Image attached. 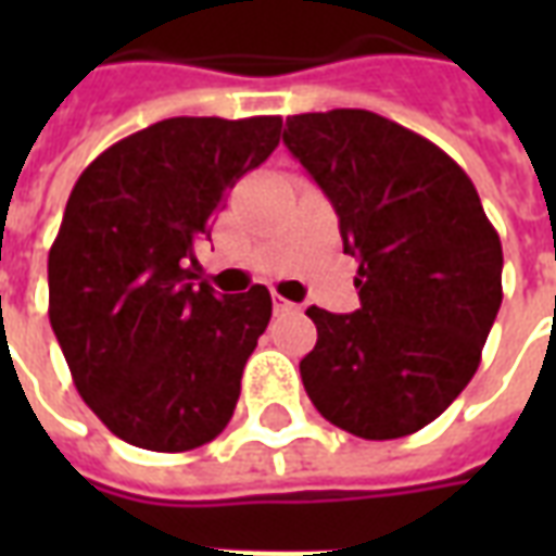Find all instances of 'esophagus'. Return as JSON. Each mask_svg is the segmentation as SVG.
<instances>
[{
  "label": "esophagus",
  "instance_id": "34e87169",
  "mask_svg": "<svg viewBox=\"0 0 556 556\" xmlns=\"http://www.w3.org/2000/svg\"><path fill=\"white\" fill-rule=\"evenodd\" d=\"M291 309H298V306L291 301H286V298L274 294V313H291Z\"/></svg>",
  "mask_w": 556,
  "mask_h": 556
}]
</instances>
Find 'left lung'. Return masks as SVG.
I'll use <instances>...</instances> for the list:
<instances>
[{"mask_svg":"<svg viewBox=\"0 0 556 556\" xmlns=\"http://www.w3.org/2000/svg\"><path fill=\"white\" fill-rule=\"evenodd\" d=\"M282 142L339 214L361 309L309 306L301 361L325 419L366 441L414 434L453 405L503 301V250L473 181L446 151L369 110L286 118Z\"/></svg>","mask_w":556,"mask_h":556,"instance_id":"8db88e82","label":"left lung"}]
</instances>
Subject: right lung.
I'll return each instance as SVG.
<instances>
[{
	"mask_svg": "<svg viewBox=\"0 0 556 556\" xmlns=\"http://www.w3.org/2000/svg\"><path fill=\"white\" fill-rule=\"evenodd\" d=\"M282 118H163L91 160L50 258V325L83 402L115 438L187 453L229 426L270 291L217 294L195 247Z\"/></svg>",
	"mask_w": 556,
	"mask_h": 556,
	"instance_id": "1",
	"label": "right lung"
}]
</instances>
